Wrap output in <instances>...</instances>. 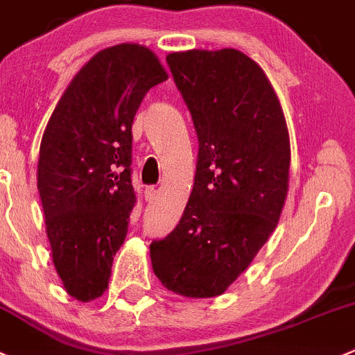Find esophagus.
Instances as JSON below:
<instances>
[{
	"instance_id": "1",
	"label": "esophagus",
	"mask_w": 355,
	"mask_h": 355,
	"mask_svg": "<svg viewBox=\"0 0 355 355\" xmlns=\"http://www.w3.org/2000/svg\"><path fill=\"white\" fill-rule=\"evenodd\" d=\"M157 193H158L157 188H155V187H148L146 191H144V198H146V200H155Z\"/></svg>"
}]
</instances>
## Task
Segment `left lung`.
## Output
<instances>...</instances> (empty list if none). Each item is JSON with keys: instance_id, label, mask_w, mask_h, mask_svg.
I'll use <instances>...</instances> for the list:
<instances>
[{"instance_id": "obj_1", "label": "left lung", "mask_w": 355, "mask_h": 355, "mask_svg": "<svg viewBox=\"0 0 355 355\" xmlns=\"http://www.w3.org/2000/svg\"><path fill=\"white\" fill-rule=\"evenodd\" d=\"M167 64L198 137L195 183L180 225L150 245L158 281L212 298L275 230L289 187L284 113L265 71L235 49L172 52Z\"/></svg>"}]
</instances>
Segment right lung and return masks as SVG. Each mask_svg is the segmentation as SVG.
Returning a JSON list of instances; mask_svg holds the SVG:
<instances>
[{
	"label": "right lung",
	"mask_w": 355,
	"mask_h": 355,
	"mask_svg": "<svg viewBox=\"0 0 355 355\" xmlns=\"http://www.w3.org/2000/svg\"><path fill=\"white\" fill-rule=\"evenodd\" d=\"M167 78L146 46H110L76 73L46 123L38 191L53 266L78 302L107 289L136 204L132 121L148 90Z\"/></svg>",
	"instance_id": "add662e5"
}]
</instances>
